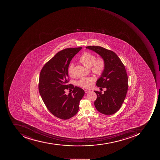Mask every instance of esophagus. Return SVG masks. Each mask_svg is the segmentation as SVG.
Segmentation results:
<instances>
[{
  "label": "esophagus",
  "instance_id": "esophagus-1",
  "mask_svg": "<svg viewBox=\"0 0 160 160\" xmlns=\"http://www.w3.org/2000/svg\"><path fill=\"white\" fill-rule=\"evenodd\" d=\"M90 91H91V90H89V89H86V90H85V92L86 93H88V92H90Z\"/></svg>",
  "mask_w": 160,
  "mask_h": 160
}]
</instances>
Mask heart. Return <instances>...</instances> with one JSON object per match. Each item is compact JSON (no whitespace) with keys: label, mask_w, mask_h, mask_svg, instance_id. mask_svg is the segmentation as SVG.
Here are the masks:
<instances>
[{"label":"heart","mask_w":160,"mask_h":160,"mask_svg":"<svg viewBox=\"0 0 160 160\" xmlns=\"http://www.w3.org/2000/svg\"><path fill=\"white\" fill-rule=\"evenodd\" d=\"M79 62L82 65L88 69H91L93 73L100 75L102 73L105 68V62L101 58L96 59L94 55L85 52L79 59ZM68 73L71 77L75 75L74 64L71 63L68 68ZM95 79L93 78H83L78 82V85L84 88H90L93 85Z\"/></svg>","instance_id":"heart-1"}]
</instances>
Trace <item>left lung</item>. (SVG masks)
<instances>
[{"label":"left lung","mask_w":160,"mask_h":160,"mask_svg":"<svg viewBox=\"0 0 160 160\" xmlns=\"http://www.w3.org/2000/svg\"><path fill=\"white\" fill-rule=\"evenodd\" d=\"M87 49L96 52L105 62V68L97 81L99 88H106L104 94L94 91L97 98L94 102L97 110L107 115L116 113L123 102L128 90V75L125 67L114 52L99 46H88Z\"/></svg>","instance_id":"obj_1"}]
</instances>
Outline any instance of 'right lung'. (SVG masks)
<instances>
[{
    "instance_id": "obj_1",
    "label": "right lung",
    "mask_w": 160,
    "mask_h": 160,
    "mask_svg": "<svg viewBox=\"0 0 160 160\" xmlns=\"http://www.w3.org/2000/svg\"><path fill=\"white\" fill-rule=\"evenodd\" d=\"M82 47L63 49L45 64L40 73L39 91L45 105L56 117L67 120L78 112L85 91L68 85V68L72 59ZM73 88L67 95L65 89Z\"/></svg>"
}]
</instances>
